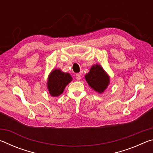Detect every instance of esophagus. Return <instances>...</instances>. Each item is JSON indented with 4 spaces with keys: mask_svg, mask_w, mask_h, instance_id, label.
<instances>
[{
    "mask_svg": "<svg viewBox=\"0 0 153 153\" xmlns=\"http://www.w3.org/2000/svg\"><path fill=\"white\" fill-rule=\"evenodd\" d=\"M76 79H77V80H80V79H81V74H77L76 75Z\"/></svg>",
    "mask_w": 153,
    "mask_h": 153,
    "instance_id": "34e87169",
    "label": "esophagus"
}]
</instances>
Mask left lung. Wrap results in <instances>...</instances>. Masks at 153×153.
Wrapping results in <instances>:
<instances>
[{
	"mask_svg": "<svg viewBox=\"0 0 153 153\" xmlns=\"http://www.w3.org/2000/svg\"><path fill=\"white\" fill-rule=\"evenodd\" d=\"M85 79L90 88L99 94H102L110 84V77L101 65H92L85 76Z\"/></svg>",
	"mask_w": 153,
	"mask_h": 153,
	"instance_id": "8db88e82",
	"label": "left lung"
}]
</instances>
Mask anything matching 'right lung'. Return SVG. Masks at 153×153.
<instances>
[{"instance_id":"1","label":"right lung","mask_w":153,"mask_h":153,"mask_svg":"<svg viewBox=\"0 0 153 153\" xmlns=\"http://www.w3.org/2000/svg\"><path fill=\"white\" fill-rule=\"evenodd\" d=\"M71 81L72 77L69 74L64 73L60 69H53L48 75L46 84L48 92L52 97H59Z\"/></svg>"}]
</instances>
